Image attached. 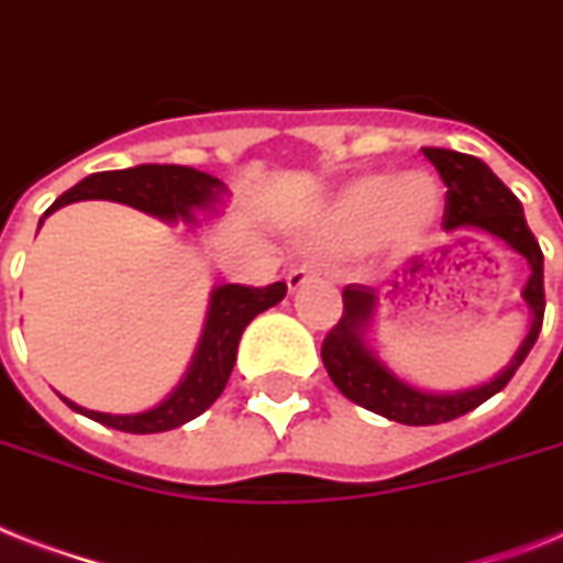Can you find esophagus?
<instances>
[{
    "mask_svg": "<svg viewBox=\"0 0 563 563\" xmlns=\"http://www.w3.org/2000/svg\"><path fill=\"white\" fill-rule=\"evenodd\" d=\"M313 278H317V269L305 267L302 264V267H294L287 273V287H290V290H299V287H305L308 282H313Z\"/></svg>",
    "mask_w": 563,
    "mask_h": 563,
    "instance_id": "esophagus-1",
    "label": "esophagus"
}]
</instances>
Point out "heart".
<instances>
[{
    "mask_svg": "<svg viewBox=\"0 0 563 563\" xmlns=\"http://www.w3.org/2000/svg\"><path fill=\"white\" fill-rule=\"evenodd\" d=\"M443 211V190L429 173H373L346 187L322 238L341 246L387 241L413 243L429 232Z\"/></svg>",
    "mask_w": 563,
    "mask_h": 563,
    "instance_id": "1",
    "label": "heart"
}]
</instances>
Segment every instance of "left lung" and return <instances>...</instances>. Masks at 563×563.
I'll return each instance as SVG.
<instances>
[{"label":"left lung","instance_id":"left-lung-1","mask_svg":"<svg viewBox=\"0 0 563 563\" xmlns=\"http://www.w3.org/2000/svg\"><path fill=\"white\" fill-rule=\"evenodd\" d=\"M422 152L434 164L443 185L449 187L443 229L446 232L494 234L529 261L531 278L522 296H526L534 320H531L529 338L522 341L511 364L494 382L473 387V390H461V394H422V390H413L399 382L394 373H387V367H382L361 343V329L369 322V313L376 305L373 290L364 285L343 287V313L338 325L322 341V364L346 399L367 411L382 413L387 420L405 422V426H434V422L455 420L499 394L538 341L540 325H543V308H547L543 252H540L538 238L526 225L520 199L490 173L485 161L464 155V152L434 150V146Z\"/></svg>","mask_w":563,"mask_h":563}]
</instances>
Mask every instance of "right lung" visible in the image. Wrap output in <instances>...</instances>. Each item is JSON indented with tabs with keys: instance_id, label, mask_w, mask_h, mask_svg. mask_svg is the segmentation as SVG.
Wrapping results in <instances>:
<instances>
[{
	"instance_id": "add662e5",
	"label": "right lung",
	"mask_w": 563,
	"mask_h": 563,
	"mask_svg": "<svg viewBox=\"0 0 563 563\" xmlns=\"http://www.w3.org/2000/svg\"><path fill=\"white\" fill-rule=\"evenodd\" d=\"M222 190L220 178L199 173L194 167H178V164H141L129 169H108L81 178L76 187L58 196L49 211L64 208L81 199H108V202H123L143 213H152L158 220H194V208L211 205ZM46 211V213H49ZM287 294L285 282L267 287L246 285H222L213 290L211 311L205 322L202 343L196 352L194 367L185 382L169 394V399L143 413L129 417H111V413L87 411L78 405L67 402L73 411L85 413L90 420L111 426L117 431H132V434H155L185 426L194 417L211 408L213 399L222 394V387L232 376L234 358H238V343L243 329L250 325L261 311H267L282 302Z\"/></svg>"
}]
</instances>
